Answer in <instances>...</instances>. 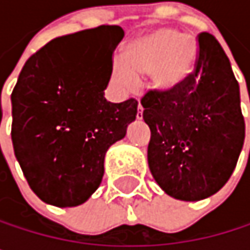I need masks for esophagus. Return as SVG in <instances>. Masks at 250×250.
<instances>
[{"label": "esophagus", "mask_w": 250, "mask_h": 250, "mask_svg": "<svg viewBox=\"0 0 250 250\" xmlns=\"http://www.w3.org/2000/svg\"><path fill=\"white\" fill-rule=\"evenodd\" d=\"M136 119H137V120H142V119H143V107H142V104H139V105H137V114H136Z\"/></svg>", "instance_id": "34e87169"}]
</instances>
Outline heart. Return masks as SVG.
<instances>
[{
  "instance_id": "obj_1",
  "label": "heart",
  "mask_w": 250,
  "mask_h": 250,
  "mask_svg": "<svg viewBox=\"0 0 250 250\" xmlns=\"http://www.w3.org/2000/svg\"><path fill=\"white\" fill-rule=\"evenodd\" d=\"M197 42L191 34L159 28L134 39L123 59L114 61L113 75L125 89L140 85L139 75L150 74L156 88L171 91L191 74Z\"/></svg>"
}]
</instances>
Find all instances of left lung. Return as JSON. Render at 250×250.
I'll list each match as a JSON object with an SVG mask.
<instances>
[{"instance_id": "1", "label": "left lung", "mask_w": 250, "mask_h": 250, "mask_svg": "<svg viewBox=\"0 0 250 250\" xmlns=\"http://www.w3.org/2000/svg\"><path fill=\"white\" fill-rule=\"evenodd\" d=\"M195 71L171 91L142 98L150 128L147 164L172 198L200 201L231 176L245 142L239 83L223 47L210 33L198 36Z\"/></svg>"}]
</instances>
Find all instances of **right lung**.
I'll return each mask as SVG.
<instances>
[{
    "mask_svg": "<svg viewBox=\"0 0 250 250\" xmlns=\"http://www.w3.org/2000/svg\"><path fill=\"white\" fill-rule=\"evenodd\" d=\"M119 25L56 37L28 58L11 94L14 155L46 204L76 207L100 187L108 147L136 120L137 101L105 100Z\"/></svg>",
    "mask_w": 250,
    "mask_h": 250,
    "instance_id": "1",
    "label": "right lung"
}]
</instances>
